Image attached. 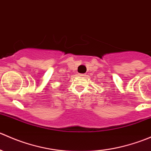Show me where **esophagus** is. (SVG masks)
Returning <instances> with one entry per match:
<instances>
[{
    "instance_id": "obj_1",
    "label": "esophagus",
    "mask_w": 151,
    "mask_h": 151,
    "mask_svg": "<svg viewBox=\"0 0 151 151\" xmlns=\"http://www.w3.org/2000/svg\"><path fill=\"white\" fill-rule=\"evenodd\" d=\"M80 75L83 76H83H85V74H80Z\"/></svg>"
}]
</instances>
